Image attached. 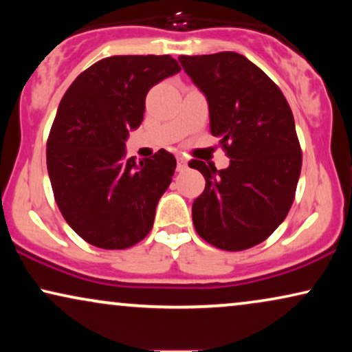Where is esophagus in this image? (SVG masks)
<instances>
[{
    "label": "esophagus",
    "mask_w": 352,
    "mask_h": 352,
    "mask_svg": "<svg viewBox=\"0 0 352 352\" xmlns=\"http://www.w3.org/2000/svg\"><path fill=\"white\" fill-rule=\"evenodd\" d=\"M176 160H177V170L184 171L186 168H187V158L182 157V155H177Z\"/></svg>",
    "instance_id": "34e87169"
}]
</instances>
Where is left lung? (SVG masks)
I'll return each mask as SVG.
<instances>
[{"instance_id":"1","label":"left lung","mask_w":352,"mask_h":352,"mask_svg":"<svg viewBox=\"0 0 352 352\" xmlns=\"http://www.w3.org/2000/svg\"><path fill=\"white\" fill-rule=\"evenodd\" d=\"M182 69L206 96L210 128L230 158L226 170L190 160L206 184L192 205V221L205 242L242 252L276 230L295 200L301 147L282 91L237 52L181 56Z\"/></svg>"}]
</instances>
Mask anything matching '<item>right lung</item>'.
Listing matches in <instances>:
<instances>
[{
    "mask_svg": "<svg viewBox=\"0 0 352 352\" xmlns=\"http://www.w3.org/2000/svg\"><path fill=\"white\" fill-rule=\"evenodd\" d=\"M181 67L171 56H112L76 76L46 142L56 204L72 229L104 250H124L151 232L176 170L173 153L124 158L129 129L142 122L148 89Z\"/></svg>",
    "mask_w": 352,
    "mask_h": 352,
    "instance_id": "add662e5",
    "label": "right lung"
}]
</instances>
